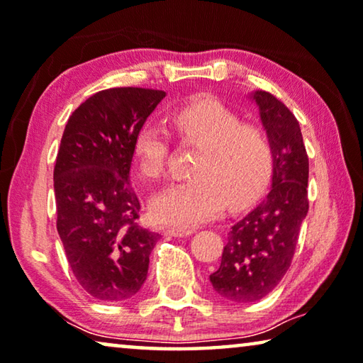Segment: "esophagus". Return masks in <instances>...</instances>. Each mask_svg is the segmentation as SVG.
<instances>
[{"mask_svg":"<svg viewBox=\"0 0 363 363\" xmlns=\"http://www.w3.org/2000/svg\"><path fill=\"white\" fill-rule=\"evenodd\" d=\"M165 233L170 237H188L191 235L193 230H189V228H167Z\"/></svg>","mask_w":363,"mask_h":363,"instance_id":"esophagus-1","label":"esophagus"}]
</instances>
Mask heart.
<instances>
[{
    "mask_svg": "<svg viewBox=\"0 0 363 363\" xmlns=\"http://www.w3.org/2000/svg\"><path fill=\"white\" fill-rule=\"evenodd\" d=\"M183 143L203 147L188 180L170 183L150 201L154 219L174 227H194L224 209H240L259 196L272 172L274 152L263 128L213 97L193 100L172 115ZM172 139L157 123H146L135 138L136 165L157 180L165 174Z\"/></svg>",
    "mask_w": 363,
    "mask_h": 363,
    "instance_id": "1",
    "label": "heart"
}]
</instances>
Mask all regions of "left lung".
Returning a JSON list of instances; mask_svg holds the SVG:
<instances>
[{
    "instance_id": "left-lung-1",
    "label": "left lung",
    "mask_w": 363,
    "mask_h": 363,
    "mask_svg": "<svg viewBox=\"0 0 363 363\" xmlns=\"http://www.w3.org/2000/svg\"><path fill=\"white\" fill-rule=\"evenodd\" d=\"M252 100L274 152L271 189L233 224L220 264L209 276L214 291L235 303L258 302L274 291L291 267L308 213V155L297 118L269 92L256 91Z\"/></svg>"
}]
</instances>
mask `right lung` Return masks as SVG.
Segmentation results:
<instances>
[{
    "mask_svg": "<svg viewBox=\"0 0 363 363\" xmlns=\"http://www.w3.org/2000/svg\"><path fill=\"white\" fill-rule=\"evenodd\" d=\"M164 91L115 87L94 94L66 123L53 170L57 228L72 274L104 302L139 292L159 233L138 224L130 183L135 138Z\"/></svg>",
    "mask_w": 363,
    "mask_h": 363,
    "instance_id": "obj_1",
    "label": "right lung"
}]
</instances>
